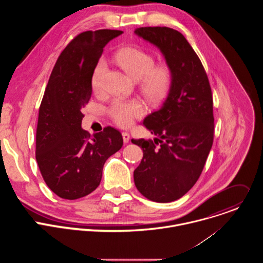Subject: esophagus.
Masks as SVG:
<instances>
[{"mask_svg":"<svg viewBox=\"0 0 263 263\" xmlns=\"http://www.w3.org/2000/svg\"><path fill=\"white\" fill-rule=\"evenodd\" d=\"M122 135H123V140H124V142H125V143L129 142V140H130V135H129V133L123 132Z\"/></svg>","mask_w":263,"mask_h":263,"instance_id":"34e87169","label":"esophagus"}]
</instances>
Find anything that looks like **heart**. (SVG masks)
Segmentation results:
<instances>
[{
  "label": "heart",
  "instance_id": "heart-1",
  "mask_svg": "<svg viewBox=\"0 0 263 263\" xmlns=\"http://www.w3.org/2000/svg\"><path fill=\"white\" fill-rule=\"evenodd\" d=\"M114 59L130 77L138 80L139 90L148 101L157 103L167 96L173 83V72L168 65H155V58L151 54L134 47L121 49ZM105 71V61L100 60L91 76V86L96 92L101 90ZM144 112V106L139 100L117 99L109 108L111 119L117 125L125 128L131 126L134 119L141 118Z\"/></svg>",
  "mask_w": 263,
  "mask_h": 263
}]
</instances>
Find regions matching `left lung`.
<instances>
[{
    "label": "left lung",
    "instance_id": "1",
    "mask_svg": "<svg viewBox=\"0 0 263 263\" xmlns=\"http://www.w3.org/2000/svg\"><path fill=\"white\" fill-rule=\"evenodd\" d=\"M134 33L156 46L173 72L161 108L143 126L156 137L132 139L143 157L134 183L146 199L168 203L183 197L198 181L213 142L211 87L204 66L185 37L167 27H141Z\"/></svg>",
    "mask_w": 263,
    "mask_h": 263
}]
</instances>
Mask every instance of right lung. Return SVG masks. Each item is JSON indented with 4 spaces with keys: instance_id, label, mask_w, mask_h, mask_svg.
Returning <instances> with one entry per match:
<instances>
[{
    "instance_id": "1",
    "label": "right lung",
    "mask_w": 263,
    "mask_h": 263,
    "mask_svg": "<svg viewBox=\"0 0 263 263\" xmlns=\"http://www.w3.org/2000/svg\"><path fill=\"white\" fill-rule=\"evenodd\" d=\"M120 30L85 31L58 57L40 107L36 161L49 189L58 197L76 200L100 185L106 160L123 146L120 131L106 127L90 135L81 127L91 76L104 47Z\"/></svg>"
}]
</instances>
